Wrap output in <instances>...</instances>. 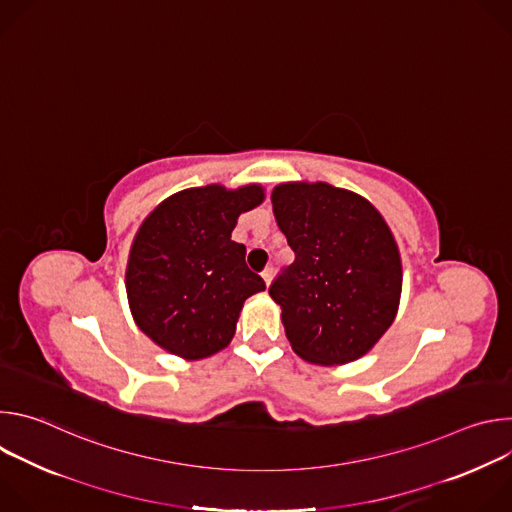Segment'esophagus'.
I'll return each instance as SVG.
<instances>
[{
    "mask_svg": "<svg viewBox=\"0 0 512 512\" xmlns=\"http://www.w3.org/2000/svg\"><path fill=\"white\" fill-rule=\"evenodd\" d=\"M261 277H263L265 285H269V283H271V279H273V267H265V269H263V273H261Z\"/></svg>",
    "mask_w": 512,
    "mask_h": 512,
    "instance_id": "1",
    "label": "esophagus"
}]
</instances>
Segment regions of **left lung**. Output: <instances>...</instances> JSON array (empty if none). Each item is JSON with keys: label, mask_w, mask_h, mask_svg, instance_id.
I'll list each match as a JSON object with an SVG mask.
<instances>
[{"label": "left lung", "mask_w": 512, "mask_h": 512, "mask_svg": "<svg viewBox=\"0 0 512 512\" xmlns=\"http://www.w3.org/2000/svg\"><path fill=\"white\" fill-rule=\"evenodd\" d=\"M273 214L296 261L269 285L298 356L344 364L367 354L393 324L401 257L381 212L326 182H289L271 194Z\"/></svg>", "instance_id": "1"}]
</instances>
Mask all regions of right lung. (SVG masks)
<instances>
[{"mask_svg": "<svg viewBox=\"0 0 512 512\" xmlns=\"http://www.w3.org/2000/svg\"><path fill=\"white\" fill-rule=\"evenodd\" d=\"M263 202V188L210 184L166 198L141 223L127 261L125 289L139 330L186 360L223 350L245 300L265 281L231 241L241 212Z\"/></svg>", "mask_w": 512, "mask_h": 512, "instance_id": "right-lung-1", "label": "right lung"}]
</instances>
